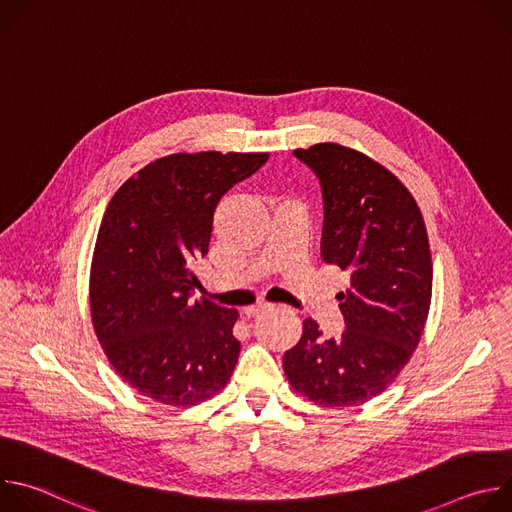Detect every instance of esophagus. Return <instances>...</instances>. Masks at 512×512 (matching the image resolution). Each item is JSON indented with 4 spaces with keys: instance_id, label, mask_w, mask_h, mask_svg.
I'll list each match as a JSON object with an SVG mask.
<instances>
[{
    "instance_id": "esophagus-1",
    "label": "esophagus",
    "mask_w": 512,
    "mask_h": 512,
    "mask_svg": "<svg viewBox=\"0 0 512 512\" xmlns=\"http://www.w3.org/2000/svg\"><path fill=\"white\" fill-rule=\"evenodd\" d=\"M269 308H273L271 304H267V302H261V304H255V306H249V308H245L243 310V314L247 316V318H253V316H257L259 312H263V310H269Z\"/></svg>"
}]
</instances>
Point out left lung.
<instances>
[{"label":"left lung","mask_w":512,"mask_h":512,"mask_svg":"<svg viewBox=\"0 0 512 512\" xmlns=\"http://www.w3.org/2000/svg\"><path fill=\"white\" fill-rule=\"evenodd\" d=\"M320 180V253L350 273L336 296L346 330L324 338L312 318L283 354L296 393L322 407H350L381 395L419 344L431 304V253L421 210L385 166L338 143L296 150Z\"/></svg>","instance_id":"left-lung-1"}]
</instances>
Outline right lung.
<instances>
[{
  "mask_svg": "<svg viewBox=\"0 0 512 512\" xmlns=\"http://www.w3.org/2000/svg\"><path fill=\"white\" fill-rule=\"evenodd\" d=\"M269 154H172L131 176L99 227L89 300L117 375L143 397L192 407L229 383L241 344L237 310L192 300L214 208Z\"/></svg>",
  "mask_w": 512,
  "mask_h": 512,
  "instance_id": "obj_1",
  "label": "right lung"
}]
</instances>
